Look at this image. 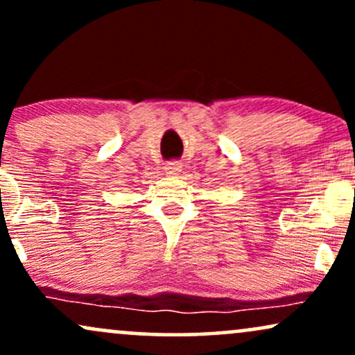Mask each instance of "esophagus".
Listing matches in <instances>:
<instances>
[{
	"mask_svg": "<svg viewBox=\"0 0 355 355\" xmlns=\"http://www.w3.org/2000/svg\"><path fill=\"white\" fill-rule=\"evenodd\" d=\"M165 172L166 175H172V177H175V175L182 172V164L180 162H170V164H166L165 166Z\"/></svg>",
	"mask_w": 355,
	"mask_h": 355,
	"instance_id": "1",
	"label": "esophagus"
}]
</instances>
